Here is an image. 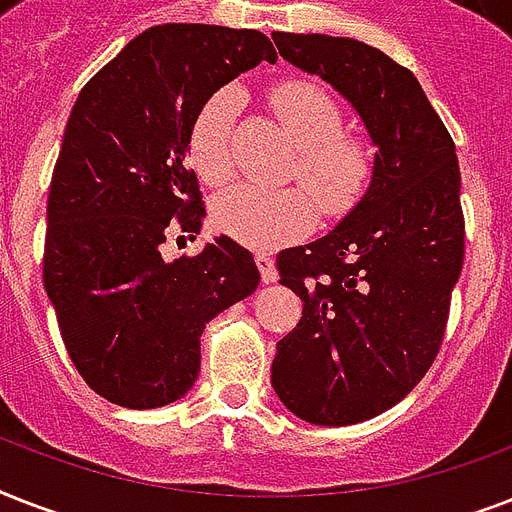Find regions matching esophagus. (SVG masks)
Returning a JSON list of instances; mask_svg holds the SVG:
<instances>
[{
  "mask_svg": "<svg viewBox=\"0 0 512 512\" xmlns=\"http://www.w3.org/2000/svg\"><path fill=\"white\" fill-rule=\"evenodd\" d=\"M255 263H257V268H260V279H263L265 284L276 281V265H273L271 255H265V252H257Z\"/></svg>",
  "mask_w": 512,
  "mask_h": 512,
  "instance_id": "34e87169",
  "label": "esophagus"
}]
</instances>
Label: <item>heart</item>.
<instances>
[{
	"label": "heart",
	"instance_id": "1",
	"mask_svg": "<svg viewBox=\"0 0 512 512\" xmlns=\"http://www.w3.org/2000/svg\"><path fill=\"white\" fill-rule=\"evenodd\" d=\"M244 95L236 84L212 92L191 124L188 156L207 185H223L233 175V130ZM271 106L297 146L289 180L308 188L260 191L233 185L212 201V225L244 247L276 249L311 233L316 207L321 215L342 217L356 207L372 180V146L342 132V111L327 90L313 82H287L271 92Z\"/></svg>",
	"mask_w": 512,
	"mask_h": 512
}]
</instances>
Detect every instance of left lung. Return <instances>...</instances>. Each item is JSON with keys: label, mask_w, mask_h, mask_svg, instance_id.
Returning <instances> with one entry per match:
<instances>
[{"label": "left lung", "mask_w": 512, "mask_h": 512, "mask_svg": "<svg viewBox=\"0 0 512 512\" xmlns=\"http://www.w3.org/2000/svg\"><path fill=\"white\" fill-rule=\"evenodd\" d=\"M273 42L348 98L380 148L353 212L276 260L303 319L276 342L273 390L300 420L353 425L396 406L436 361L465 260L460 164L420 82L385 52L327 34Z\"/></svg>", "instance_id": "1"}]
</instances>
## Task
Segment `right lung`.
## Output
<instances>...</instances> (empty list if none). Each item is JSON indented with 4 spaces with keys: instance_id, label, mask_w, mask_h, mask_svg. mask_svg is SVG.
<instances>
[{
    "instance_id": "right-lung-1",
    "label": "right lung",
    "mask_w": 512,
    "mask_h": 512,
    "mask_svg": "<svg viewBox=\"0 0 512 512\" xmlns=\"http://www.w3.org/2000/svg\"><path fill=\"white\" fill-rule=\"evenodd\" d=\"M260 60H276L260 31L164 23L76 98L47 199L44 289L76 372L111 404L185 396L204 327L260 284L252 252L228 236L196 257H162L164 241L199 233L204 217L185 164L193 119Z\"/></svg>"
}]
</instances>
